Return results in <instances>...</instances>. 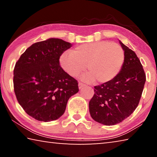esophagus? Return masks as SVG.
<instances>
[{
	"label": "esophagus",
	"mask_w": 157,
	"mask_h": 157,
	"mask_svg": "<svg viewBox=\"0 0 157 157\" xmlns=\"http://www.w3.org/2000/svg\"><path fill=\"white\" fill-rule=\"evenodd\" d=\"M85 86V84H84L83 83H81V82H79V84H78V86H79V89H82V87H84Z\"/></svg>",
	"instance_id": "esophagus-1"
}]
</instances>
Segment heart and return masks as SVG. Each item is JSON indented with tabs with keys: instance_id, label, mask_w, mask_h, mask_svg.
I'll return each mask as SVG.
<instances>
[{
	"instance_id": "b5f03b06",
	"label": "heart",
	"mask_w": 157,
	"mask_h": 157,
	"mask_svg": "<svg viewBox=\"0 0 157 157\" xmlns=\"http://www.w3.org/2000/svg\"><path fill=\"white\" fill-rule=\"evenodd\" d=\"M124 59L121 46L107 41L82 44L71 53L64 52L59 58V64L70 76L77 77L87 68L89 74L82 79L95 83L111 81L120 72Z\"/></svg>"
}]
</instances>
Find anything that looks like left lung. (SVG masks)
Segmentation results:
<instances>
[{
  "instance_id": "1",
  "label": "left lung",
  "mask_w": 157,
  "mask_h": 157,
  "mask_svg": "<svg viewBox=\"0 0 157 157\" xmlns=\"http://www.w3.org/2000/svg\"><path fill=\"white\" fill-rule=\"evenodd\" d=\"M119 42L124 53L120 72L111 81L94 86L95 94L89 104L92 118L105 125L120 123L134 112L146 80L136 53Z\"/></svg>"
}]
</instances>
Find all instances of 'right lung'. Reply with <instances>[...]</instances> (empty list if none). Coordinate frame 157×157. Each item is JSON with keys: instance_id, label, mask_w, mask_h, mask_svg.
<instances>
[{"instance_id": "right-lung-1", "label": "right lung", "mask_w": 157, "mask_h": 157, "mask_svg": "<svg viewBox=\"0 0 157 157\" xmlns=\"http://www.w3.org/2000/svg\"><path fill=\"white\" fill-rule=\"evenodd\" d=\"M68 42L51 38L26 49L16 63L14 90L19 105L39 121H55L66 110L68 100L79 91L78 82L59 65Z\"/></svg>"}]
</instances>
